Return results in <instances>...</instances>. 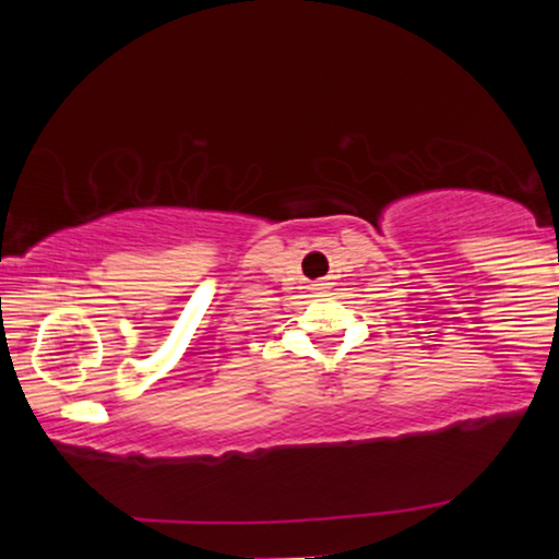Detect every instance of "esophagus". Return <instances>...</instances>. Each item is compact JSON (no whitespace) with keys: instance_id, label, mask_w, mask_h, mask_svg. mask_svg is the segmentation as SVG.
I'll return each instance as SVG.
<instances>
[{"instance_id":"34e87169","label":"esophagus","mask_w":559,"mask_h":559,"mask_svg":"<svg viewBox=\"0 0 559 559\" xmlns=\"http://www.w3.org/2000/svg\"><path fill=\"white\" fill-rule=\"evenodd\" d=\"M325 285H328V282H320V285H316V289H325Z\"/></svg>"}]
</instances>
